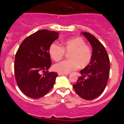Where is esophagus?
I'll return each instance as SVG.
<instances>
[{
	"label": "esophagus",
	"mask_w": 124,
	"mask_h": 124,
	"mask_svg": "<svg viewBox=\"0 0 124 124\" xmlns=\"http://www.w3.org/2000/svg\"><path fill=\"white\" fill-rule=\"evenodd\" d=\"M58 74L59 76H66V75H68L67 74H64V73H58Z\"/></svg>",
	"instance_id": "obj_1"
}]
</instances>
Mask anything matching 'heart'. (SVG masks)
Returning a JSON list of instances; mask_svg holds the SVG:
<instances>
[{"mask_svg":"<svg viewBox=\"0 0 124 124\" xmlns=\"http://www.w3.org/2000/svg\"><path fill=\"white\" fill-rule=\"evenodd\" d=\"M65 51L68 53L69 60H64L53 65L55 71L68 74L76 70L79 66L84 68L88 65L91 60L92 53L86 42L81 38L67 40L63 43V47L57 43H53L49 48V52L54 61H58L64 57Z\"/></svg>","mask_w":124,"mask_h":124,"instance_id":"1","label":"heart"}]
</instances>
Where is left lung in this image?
Returning <instances> with one entry per match:
<instances>
[{
	"mask_svg": "<svg viewBox=\"0 0 124 124\" xmlns=\"http://www.w3.org/2000/svg\"><path fill=\"white\" fill-rule=\"evenodd\" d=\"M93 48L91 60L83 70L82 75L73 85L78 95L86 100H93L104 92L109 77L110 61L104 46L97 38L87 32H82Z\"/></svg>",
	"mask_w": 124,
	"mask_h": 124,
	"instance_id": "obj_1",
	"label": "left lung"
}]
</instances>
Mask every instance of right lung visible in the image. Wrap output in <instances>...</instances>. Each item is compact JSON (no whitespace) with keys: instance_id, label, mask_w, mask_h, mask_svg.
<instances>
[{"instance_id":"1","label":"right lung","mask_w":124,"mask_h":124,"mask_svg":"<svg viewBox=\"0 0 124 124\" xmlns=\"http://www.w3.org/2000/svg\"><path fill=\"white\" fill-rule=\"evenodd\" d=\"M58 35L56 31L41 30L25 38L17 50L14 64L15 79L20 90L28 97H43L54 86L58 75L55 72H47L51 65L49 48ZM41 71L45 73L40 75Z\"/></svg>"}]
</instances>
